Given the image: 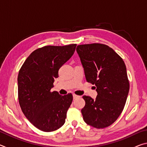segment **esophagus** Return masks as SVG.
Instances as JSON below:
<instances>
[{
    "instance_id": "1",
    "label": "esophagus",
    "mask_w": 147,
    "mask_h": 147,
    "mask_svg": "<svg viewBox=\"0 0 147 147\" xmlns=\"http://www.w3.org/2000/svg\"><path fill=\"white\" fill-rule=\"evenodd\" d=\"M73 98L74 99H76V98H77L78 97H79V96L78 95H76V94H73Z\"/></svg>"
}]
</instances>
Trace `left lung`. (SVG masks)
Masks as SVG:
<instances>
[{
  "mask_svg": "<svg viewBox=\"0 0 147 147\" xmlns=\"http://www.w3.org/2000/svg\"><path fill=\"white\" fill-rule=\"evenodd\" d=\"M77 53L88 82L95 85V100L83 96L86 102L81 112L84 121L96 128L110 126L123 111L130 89L125 63L108 45L100 43L80 45Z\"/></svg>",
  "mask_w": 147,
  "mask_h": 147,
  "instance_id": "left-lung-1",
  "label": "left lung"
}]
</instances>
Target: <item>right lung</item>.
Returning a JSON list of instances; mask_svg holds the SVG:
<instances>
[{"label": "right lung", "mask_w": 147, "mask_h": 147, "mask_svg": "<svg viewBox=\"0 0 147 147\" xmlns=\"http://www.w3.org/2000/svg\"><path fill=\"white\" fill-rule=\"evenodd\" d=\"M76 44L45 46L30 54L19 71L18 99L28 121L39 130L53 131L63 125L73 94L62 96L53 88L58 71L75 51Z\"/></svg>", "instance_id": "right-lung-1"}]
</instances>
